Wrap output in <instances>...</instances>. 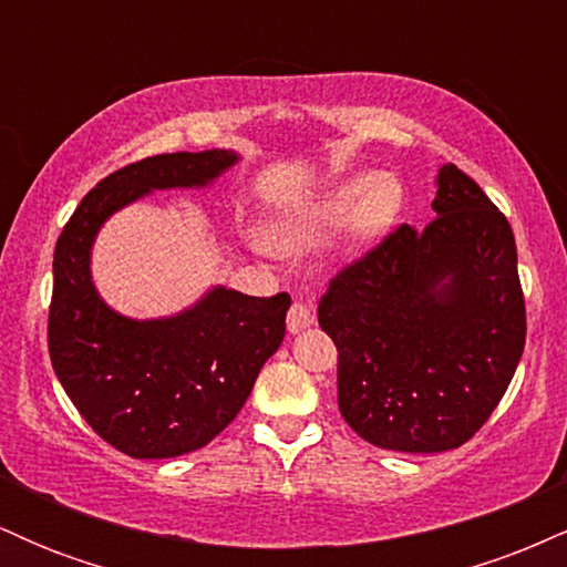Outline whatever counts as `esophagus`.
<instances>
[{
    "instance_id": "esophagus-1",
    "label": "esophagus",
    "mask_w": 567,
    "mask_h": 567,
    "mask_svg": "<svg viewBox=\"0 0 567 567\" xmlns=\"http://www.w3.org/2000/svg\"><path fill=\"white\" fill-rule=\"evenodd\" d=\"M315 324V311L309 309L306 303H292L290 311H288V330L290 333H301V330L311 328Z\"/></svg>"
}]
</instances>
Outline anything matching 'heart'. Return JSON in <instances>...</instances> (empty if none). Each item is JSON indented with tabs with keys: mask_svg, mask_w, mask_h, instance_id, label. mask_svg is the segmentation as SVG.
Segmentation results:
<instances>
[{
	"mask_svg": "<svg viewBox=\"0 0 567 567\" xmlns=\"http://www.w3.org/2000/svg\"><path fill=\"white\" fill-rule=\"evenodd\" d=\"M405 199V184L394 173L349 175L285 210L271 224V239L288 252H309L343 229L347 245L362 250L400 224Z\"/></svg>",
	"mask_w": 567,
	"mask_h": 567,
	"instance_id": "obj_1",
	"label": "heart"
}]
</instances>
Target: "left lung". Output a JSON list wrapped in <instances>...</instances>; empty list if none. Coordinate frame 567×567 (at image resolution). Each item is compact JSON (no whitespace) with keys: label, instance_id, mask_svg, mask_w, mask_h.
Listing matches in <instances>:
<instances>
[{"label":"left lung","instance_id":"obj_1","mask_svg":"<svg viewBox=\"0 0 567 567\" xmlns=\"http://www.w3.org/2000/svg\"><path fill=\"white\" fill-rule=\"evenodd\" d=\"M437 218L400 226L322 296L338 349V408L383 451L464 445L509 386L525 301L509 220L466 173L437 171Z\"/></svg>","mask_w":567,"mask_h":567}]
</instances>
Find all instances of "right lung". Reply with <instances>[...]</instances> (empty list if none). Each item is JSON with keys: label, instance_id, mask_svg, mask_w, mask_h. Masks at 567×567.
Returning <instances> with one entry per match:
<instances>
[{"label": "right lung", "instance_id": "obj_1", "mask_svg": "<svg viewBox=\"0 0 567 567\" xmlns=\"http://www.w3.org/2000/svg\"><path fill=\"white\" fill-rule=\"evenodd\" d=\"M237 162V152L210 148L122 167L80 202L58 237L50 360L97 437L133 458L199 451L231 424L282 343L290 296L256 298L216 285L178 315L133 320L95 288V237L122 207L152 192L205 188Z\"/></svg>", "mask_w": 567, "mask_h": 567}]
</instances>
